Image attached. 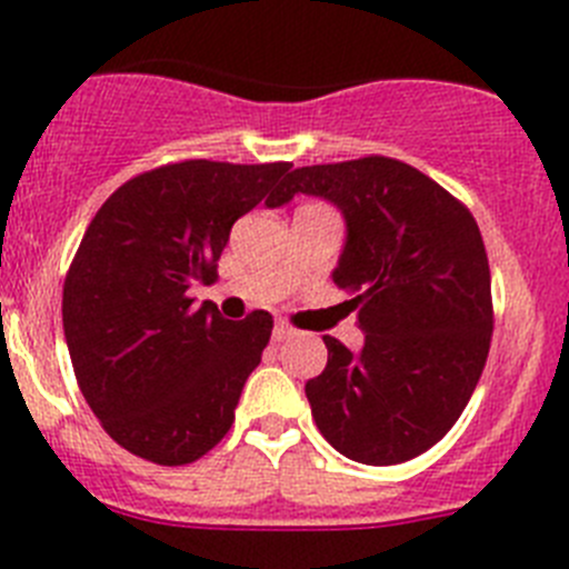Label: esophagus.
Returning a JSON list of instances; mask_svg holds the SVG:
<instances>
[{"mask_svg": "<svg viewBox=\"0 0 569 569\" xmlns=\"http://www.w3.org/2000/svg\"><path fill=\"white\" fill-rule=\"evenodd\" d=\"M296 336V330L290 328L288 321H276V328H273V341H288V339H293Z\"/></svg>", "mask_w": 569, "mask_h": 569, "instance_id": "34e87169", "label": "esophagus"}]
</instances>
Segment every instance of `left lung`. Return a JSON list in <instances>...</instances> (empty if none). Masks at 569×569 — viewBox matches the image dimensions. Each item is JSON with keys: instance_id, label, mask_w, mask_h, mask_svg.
<instances>
[{"instance_id": "1", "label": "left lung", "mask_w": 569, "mask_h": 569, "mask_svg": "<svg viewBox=\"0 0 569 569\" xmlns=\"http://www.w3.org/2000/svg\"><path fill=\"white\" fill-rule=\"evenodd\" d=\"M325 196L347 219L333 281L359 313L353 356L325 336L305 385L319 433L361 465H401L441 441L479 385L492 339L481 230L453 193L390 156L293 170L279 202Z\"/></svg>"}]
</instances>
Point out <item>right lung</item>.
<instances>
[{
	"instance_id": "right-lung-1",
	"label": "right lung",
	"mask_w": 569,
	"mask_h": 569,
	"mask_svg": "<svg viewBox=\"0 0 569 569\" xmlns=\"http://www.w3.org/2000/svg\"><path fill=\"white\" fill-rule=\"evenodd\" d=\"M290 168L159 164L90 219L64 276V339L84 401L128 453L179 467L228 436L273 316L230 321L213 301L196 305L190 288L213 284L233 222L261 199L279 202Z\"/></svg>"
}]
</instances>
